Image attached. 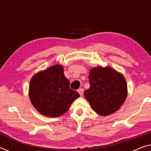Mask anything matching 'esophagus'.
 I'll return each instance as SVG.
<instances>
[{
	"instance_id": "esophagus-1",
	"label": "esophagus",
	"mask_w": 151,
	"mask_h": 151,
	"mask_svg": "<svg viewBox=\"0 0 151 151\" xmlns=\"http://www.w3.org/2000/svg\"><path fill=\"white\" fill-rule=\"evenodd\" d=\"M78 93L80 94V95L82 96L83 95V93H84V89L83 88H79L78 90Z\"/></svg>"
}]
</instances>
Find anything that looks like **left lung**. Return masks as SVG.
<instances>
[{
	"label": "left lung",
	"mask_w": 151,
	"mask_h": 151,
	"mask_svg": "<svg viewBox=\"0 0 151 151\" xmlns=\"http://www.w3.org/2000/svg\"><path fill=\"white\" fill-rule=\"evenodd\" d=\"M90 88L84 92L93 111L106 116L121 108L127 95L124 76L110 67L92 68L89 73Z\"/></svg>",
	"instance_id": "1"
}]
</instances>
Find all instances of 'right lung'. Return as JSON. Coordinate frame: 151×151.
<instances>
[{
	"instance_id": "obj_1",
	"label": "right lung",
	"mask_w": 151,
	"mask_h": 151,
	"mask_svg": "<svg viewBox=\"0 0 151 151\" xmlns=\"http://www.w3.org/2000/svg\"><path fill=\"white\" fill-rule=\"evenodd\" d=\"M80 94L70 88L63 67L55 65L38 73L30 82L29 97L32 105L45 116L58 117L68 111Z\"/></svg>"
}]
</instances>
